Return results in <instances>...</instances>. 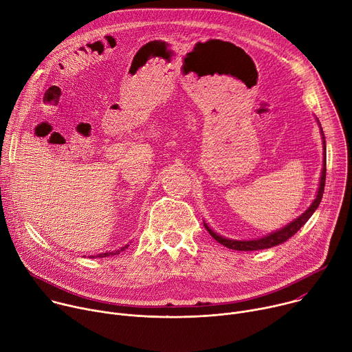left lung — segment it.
Listing matches in <instances>:
<instances>
[{"instance_id": "left-lung-1", "label": "left lung", "mask_w": 352, "mask_h": 352, "mask_svg": "<svg viewBox=\"0 0 352 352\" xmlns=\"http://www.w3.org/2000/svg\"><path fill=\"white\" fill-rule=\"evenodd\" d=\"M323 135V131H322ZM324 139V135H323ZM323 146H324V153H326V140H323ZM324 184H326V155H324V163H323V170H322V177H320V185H319V190L316 195V199L314 200V204L309 206V209L300 214L296 220H294L292 223H289L288 226H285L284 228L265 236L261 239H254V241H234V239H226L220 235H217L214 231H212L210 227H208V224H205L206 230L209 231V234L221 245L227 246L228 249H234V250H259V249H267L272 246H277L283 242H285L288 238H291L294 234H296V231L302 227L314 214V212L318 209L323 192H324Z\"/></svg>"}]
</instances>
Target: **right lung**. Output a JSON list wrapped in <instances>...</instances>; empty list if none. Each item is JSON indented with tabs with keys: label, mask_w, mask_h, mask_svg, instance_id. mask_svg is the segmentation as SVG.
<instances>
[{
	"label": "right lung",
	"mask_w": 352,
	"mask_h": 352,
	"mask_svg": "<svg viewBox=\"0 0 352 352\" xmlns=\"http://www.w3.org/2000/svg\"><path fill=\"white\" fill-rule=\"evenodd\" d=\"M128 246V245H126ZM126 246H124V248H121V249H118V250H116V252H110V254H102V255H97L98 258H106V256H114V255H118L120 252H121V250H124ZM96 256V258H97Z\"/></svg>",
	"instance_id": "right-lung-1"
}]
</instances>
